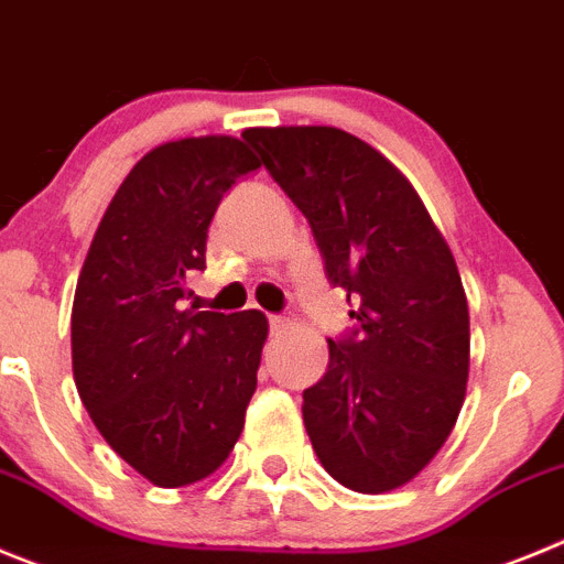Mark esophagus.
Returning a JSON list of instances; mask_svg holds the SVG:
<instances>
[{"label":"esophagus","instance_id":"esophagus-1","mask_svg":"<svg viewBox=\"0 0 564 564\" xmlns=\"http://www.w3.org/2000/svg\"><path fill=\"white\" fill-rule=\"evenodd\" d=\"M270 328H272V334L286 332V328H289V319L281 317V314H270Z\"/></svg>","mask_w":564,"mask_h":564}]
</instances>
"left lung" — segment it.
I'll list each match as a JSON object with an SVG mask.
<instances>
[{
    "instance_id": "left-lung-1",
    "label": "left lung",
    "mask_w": 564,
    "mask_h": 564,
    "mask_svg": "<svg viewBox=\"0 0 564 564\" xmlns=\"http://www.w3.org/2000/svg\"><path fill=\"white\" fill-rule=\"evenodd\" d=\"M245 140L312 225L357 328L328 339L303 421L337 484L382 495L410 484L458 421L469 306L455 258L408 176L334 126L247 129Z\"/></svg>"
}]
</instances>
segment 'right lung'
<instances>
[{"mask_svg":"<svg viewBox=\"0 0 564 564\" xmlns=\"http://www.w3.org/2000/svg\"><path fill=\"white\" fill-rule=\"evenodd\" d=\"M245 140L185 137L151 149L106 207L73 301V373L106 444L162 489L219 469L245 430L270 323L261 312L182 308L205 270L207 227Z\"/></svg>","mask_w":564,"mask_h":564,"instance_id":"add662e5","label":"right lung"}]
</instances>
